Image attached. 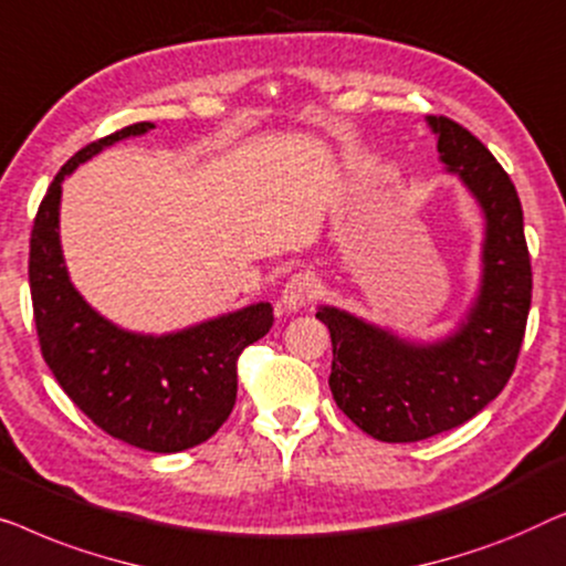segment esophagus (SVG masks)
Masks as SVG:
<instances>
[{"mask_svg":"<svg viewBox=\"0 0 566 566\" xmlns=\"http://www.w3.org/2000/svg\"><path fill=\"white\" fill-rule=\"evenodd\" d=\"M317 294V280L313 274H294L290 282L284 284L282 297L276 302L280 313H300L302 307H307Z\"/></svg>","mask_w":566,"mask_h":566,"instance_id":"34e87169","label":"esophagus"}]
</instances>
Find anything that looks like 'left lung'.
Segmentation results:
<instances>
[{"instance_id":"8db88e82","label":"left lung","mask_w":566,"mask_h":566,"mask_svg":"<svg viewBox=\"0 0 566 566\" xmlns=\"http://www.w3.org/2000/svg\"><path fill=\"white\" fill-rule=\"evenodd\" d=\"M446 171L484 218L480 284L441 338L418 340L348 310L321 305L333 344V400L364 433L412 443L451 431L495 400L511 379L531 310V259L511 177L467 127L426 117Z\"/></svg>"}]
</instances>
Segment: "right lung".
<instances>
[{"mask_svg":"<svg viewBox=\"0 0 566 566\" xmlns=\"http://www.w3.org/2000/svg\"><path fill=\"white\" fill-rule=\"evenodd\" d=\"M135 123L94 140L61 166L30 235V294L41 352L78 410L113 439L154 453L202 443L235 405V364L274 325L269 302L171 333H135L99 315L69 276L61 249V185L115 143L154 130Z\"/></svg>","mask_w":566,"mask_h":566,"instance_id":"add662e5","label":"right lung"}]
</instances>
